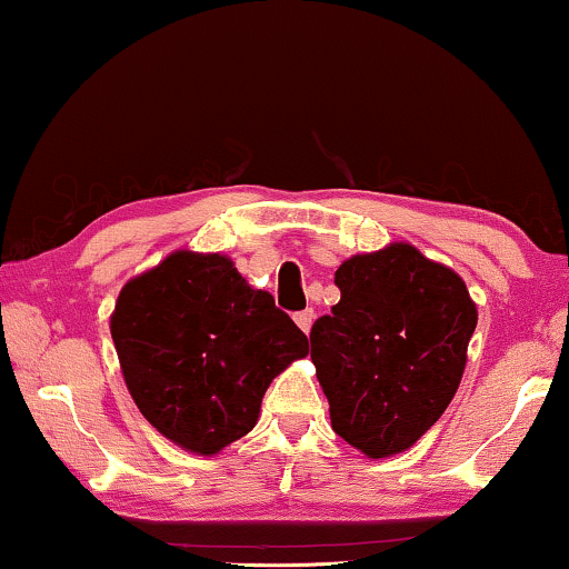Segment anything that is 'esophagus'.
<instances>
[{
    "label": "esophagus",
    "mask_w": 569,
    "mask_h": 569,
    "mask_svg": "<svg viewBox=\"0 0 569 569\" xmlns=\"http://www.w3.org/2000/svg\"><path fill=\"white\" fill-rule=\"evenodd\" d=\"M313 321H316V313H313V308H308V310H300V313H295V323H298L300 329L306 331V333H310V326H313Z\"/></svg>",
    "instance_id": "esophagus-1"
}]
</instances>
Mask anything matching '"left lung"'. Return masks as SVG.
<instances>
[{
    "label": "left lung",
    "instance_id": "8db88e82",
    "mask_svg": "<svg viewBox=\"0 0 569 569\" xmlns=\"http://www.w3.org/2000/svg\"><path fill=\"white\" fill-rule=\"evenodd\" d=\"M333 282L341 300L310 329L333 432L372 461L403 453L461 386L477 302L411 243L357 253Z\"/></svg>",
    "mask_w": 569,
    "mask_h": 569
}]
</instances>
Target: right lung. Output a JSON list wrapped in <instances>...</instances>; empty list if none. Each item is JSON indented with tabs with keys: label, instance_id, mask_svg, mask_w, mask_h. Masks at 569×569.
<instances>
[{
	"label": "right lung",
	"instance_id": "add662e5",
	"mask_svg": "<svg viewBox=\"0 0 569 569\" xmlns=\"http://www.w3.org/2000/svg\"><path fill=\"white\" fill-rule=\"evenodd\" d=\"M111 337L147 422L197 456L251 432L271 380L308 355L306 333L232 259L189 248L121 287Z\"/></svg>",
	"mask_w": 569,
	"mask_h": 569
}]
</instances>
